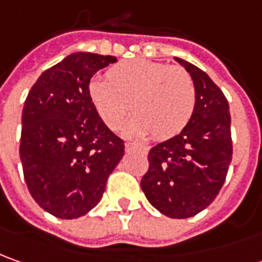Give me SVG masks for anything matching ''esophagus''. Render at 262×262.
Here are the masks:
<instances>
[{
	"label": "esophagus",
	"mask_w": 262,
	"mask_h": 262,
	"mask_svg": "<svg viewBox=\"0 0 262 262\" xmlns=\"http://www.w3.org/2000/svg\"><path fill=\"white\" fill-rule=\"evenodd\" d=\"M126 149H127V150H130V149H139L140 152H143V154L148 152V148H146V146H142V145L133 143V142H127V143H126Z\"/></svg>",
	"instance_id": "34e87169"
}]
</instances>
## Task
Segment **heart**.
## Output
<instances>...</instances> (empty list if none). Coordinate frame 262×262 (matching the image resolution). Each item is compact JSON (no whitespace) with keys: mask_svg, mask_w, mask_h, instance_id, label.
Listing matches in <instances>:
<instances>
[{"mask_svg":"<svg viewBox=\"0 0 262 262\" xmlns=\"http://www.w3.org/2000/svg\"><path fill=\"white\" fill-rule=\"evenodd\" d=\"M90 100L103 122L116 129L130 108L127 130L168 139L191 120L195 107V85L180 67L132 59L114 65L107 79H94L88 86Z\"/></svg>","mask_w":262,"mask_h":262,"instance_id":"b5f03b06","label":"heart"}]
</instances>
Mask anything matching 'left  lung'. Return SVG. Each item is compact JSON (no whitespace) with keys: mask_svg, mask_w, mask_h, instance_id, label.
Returning <instances> with one entry per match:
<instances>
[{"mask_svg":"<svg viewBox=\"0 0 262 262\" xmlns=\"http://www.w3.org/2000/svg\"><path fill=\"white\" fill-rule=\"evenodd\" d=\"M176 60L193 78L194 113L181 133L149 150L140 187L162 214L187 219L212 203L226 180L232 161L230 113L225 94L204 71Z\"/></svg>","mask_w":262,"mask_h":262,"instance_id":"left-lung-1","label":"left lung"}]
</instances>
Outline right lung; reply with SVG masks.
Wrapping results in <instances>:
<instances>
[{"mask_svg":"<svg viewBox=\"0 0 262 262\" xmlns=\"http://www.w3.org/2000/svg\"><path fill=\"white\" fill-rule=\"evenodd\" d=\"M114 56L77 52L41 74L24 101L20 159L27 188L43 210L77 219L103 197L124 154L90 100L97 71Z\"/></svg>","mask_w":262,"mask_h":262,"instance_id":"1","label":"right lung"}]
</instances>
